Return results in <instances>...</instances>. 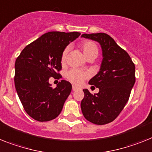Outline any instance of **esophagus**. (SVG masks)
<instances>
[{"label":"esophagus","instance_id":"1","mask_svg":"<svg viewBox=\"0 0 152 152\" xmlns=\"http://www.w3.org/2000/svg\"><path fill=\"white\" fill-rule=\"evenodd\" d=\"M78 90V88L75 86H72V90H73V91H75V90Z\"/></svg>","mask_w":152,"mask_h":152}]
</instances>
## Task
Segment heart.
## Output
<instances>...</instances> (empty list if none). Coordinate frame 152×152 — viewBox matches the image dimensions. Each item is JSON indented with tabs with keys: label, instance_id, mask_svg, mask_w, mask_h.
<instances>
[{
	"label": "heart",
	"instance_id": "heart-1",
	"mask_svg": "<svg viewBox=\"0 0 152 152\" xmlns=\"http://www.w3.org/2000/svg\"><path fill=\"white\" fill-rule=\"evenodd\" d=\"M81 48H82V50L86 58L90 56H93V55L97 56V46L93 42H90V41L83 42L81 45ZM67 53H68V48H66L62 52V57H61V61H62V63L66 62ZM66 76L70 82L72 83L75 85H81L83 83L84 80L87 78L88 74L85 72H83L81 70L72 69L67 72Z\"/></svg>",
	"mask_w": 152,
	"mask_h": 152
}]
</instances>
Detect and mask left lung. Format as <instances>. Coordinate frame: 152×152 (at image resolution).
I'll return each mask as SVG.
<instances>
[{
  "label": "left lung",
  "mask_w": 152,
  "mask_h": 152,
  "mask_svg": "<svg viewBox=\"0 0 152 152\" xmlns=\"http://www.w3.org/2000/svg\"><path fill=\"white\" fill-rule=\"evenodd\" d=\"M81 37L96 41L101 46L100 69L89 81L99 92L93 95L84 89L81 110L87 121L103 125L114 121L128 101L135 83V66L127 52L105 33L83 34Z\"/></svg>",
  "instance_id": "8db88e82"
}]
</instances>
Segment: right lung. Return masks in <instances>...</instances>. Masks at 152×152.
Masks as SVG:
<instances>
[{
  "label": "right lung",
  "instance_id": "1",
  "mask_svg": "<svg viewBox=\"0 0 152 152\" xmlns=\"http://www.w3.org/2000/svg\"><path fill=\"white\" fill-rule=\"evenodd\" d=\"M80 32L50 31L27 45L15 61V89L26 113L38 121L55 119L62 111L72 90L68 81L56 88L49 79H60L61 57L66 47Z\"/></svg>",
  "mask_w": 152,
  "mask_h": 152
}]
</instances>
